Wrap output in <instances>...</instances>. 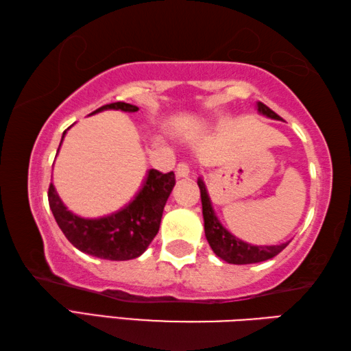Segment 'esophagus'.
<instances>
[{
	"label": "esophagus",
	"instance_id": "34e87169",
	"mask_svg": "<svg viewBox=\"0 0 351 351\" xmlns=\"http://www.w3.org/2000/svg\"><path fill=\"white\" fill-rule=\"evenodd\" d=\"M189 172H191V169H189V165L185 163V162H180L179 165H177L176 168V176L179 177V179H183V177H188Z\"/></svg>",
	"mask_w": 351,
	"mask_h": 351
}]
</instances>
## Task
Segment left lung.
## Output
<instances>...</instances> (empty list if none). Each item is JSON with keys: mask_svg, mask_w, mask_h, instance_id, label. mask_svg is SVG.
Segmentation results:
<instances>
[{"mask_svg": "<svg viewBox=\"0 0 351 351\" xmlns=\"http://www.w3.org/2000/svg\"><path fill=\"white\" fill-rule=\"evenodd\" d=\"M257 110L262 115L268 117L273 120H280V117L269 109L267 104L257 103ZM197 185L200 188V199H202V213H204L205 220V236L206 241L210 243L214 253L220 259L234 263V265H247V263H257L268 259H273L278 256L282 250H284L288 242L280 245H265V247H257V245H251L241 241V239L232 236L231 232L223 228V225L219 222V219L214 214L211 206L210 195L206 193L205 183L202 179L197 180Z\"/></svg>", "mask_w": 351, "mask_h": 351, "instance_id": "obj_1", "label": "left lung"}]
</instances>
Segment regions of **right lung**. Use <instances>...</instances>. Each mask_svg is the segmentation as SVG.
I'll return each instance as SVG.
<instances>
[{
	"instance_id": "right-lung-1",
	"label": "right lung",
	"mask_w": 351,
	"mask_h": 351,
	"mask_svg": "<svg viewBox=\"0 0 351 351\" xmlns=\"http://www.w3.org/2000/svg\"><path fill=\"white\" fill-rule=\"evenodd\" d=\"M104 109L125 112L138 110L134 104L117 101L104 104L92 114L101 112ZM64 134L66 131L63 137ZM174 185L176 176L172 171L162 174L157 169H149L140 191L126 206L109 216L97 219H84L71 213L58 197L52 183L49 186L47 197L60 230L73 247L100 259L131 261L143 254L156 237L162 222L163 208Z\"/></svg>"
}]
</instances>
